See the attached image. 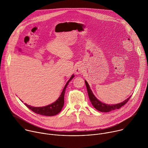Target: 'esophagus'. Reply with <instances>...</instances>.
Segmentation results:
<instances>
[{
	"mask_svg": "<svg viewBox=\"0 0 148 148\" xmlns=\"http://www.w3.org/2000/svg\"><path fill=\"white\" fill-rule=\"evenodd\" d=\"M84 71V67L83 66L82 64H78L76 67H75V73L77 74H80L82 72H83Z\"/></svg>",
	"mask_w": 148,
	"mask_h": 148,
	"instance_id": "1",
	"label": "esophagus"
}]
</instances>
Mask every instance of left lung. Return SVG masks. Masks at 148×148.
I'll return each mask as SVG.
<instances>
[{
    "label": "left lung",
    "instance_id": "1",
    "mask_svg": "<svg viewBox=\"0 0 148 148\" xmlns=\"http://www.w3.org/2000/svg\"><path fill=\"white\" fill-rule=\"evenodd\" d=\"M85 83L86 85V87L87 89V92H88V97L90 98V100L92 103V105H93V107L97 110L101 112H110L111 111L115 110L116 109H119L121 107H122V106L126 103L129 99H130L131 97H130L129 98H128L126 99H125L124 101H123L122 102H121L119 103H117V104H114V105H108V104H105L104 103H103L102 102L99 101L95 97V95L93 94L91 90L90 89V86L88 85V83L87 82V81H85Z\"/></svg>",
    "mask_w": 148,
    "mask_h": 148
}]
</instances>
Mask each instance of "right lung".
I'll return each mask as SVG.
<instances>
[{
  "mask_svg": "<svg viewBox=\"0 0 148 148\" xmlns=\"http://www.w3.org/2000/svg\"><path fill=\"white\" fill-rule=\"evenodd\" d=\"M74 77V75H73L71 77L70 79L66 83V86L64 89H63L59 98L57 99V101H56L52 103L51 104H50L49 105H47V106L42 107H34L26 103H25V105L33 112L37 114L45 115V116H54L58 114L61 111L63 106H64V94H65L66 89L68 86L69 82Z\"/></svg>",
  "mask_w": 148,
  "mask_h": 148,
  "instance_id": "add662e5",
  "label": "right lung"
}]
</instances>
